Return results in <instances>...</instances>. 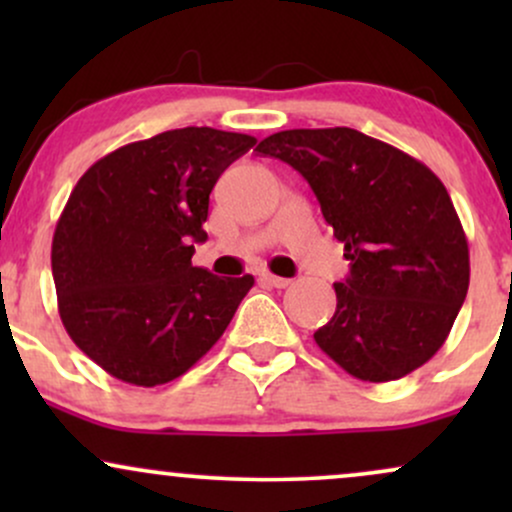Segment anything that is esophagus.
Returning <instances> with one entry per match:
<instances>
[{
    "label": "esophagus",
    "mask_w": 512,
    "mask_h": 512,
    "mask_svg": "<svg viewBox=\"0 0 512 512\" xmlns=\"http://www.w3.org/2000/svg\"><path fill=\"white\" fill-rule=\"evenodd\" d=\"M262 279L267 281L269 286H274V289H286V286H291V279H284V276H276V274H264Z\"/></svg>",
    "instance_id": "34e87169"
}]
</instances>
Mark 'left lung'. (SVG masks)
Masks as SVG:
<instances>
[{
	"instance_id": "left-lung-1",
	"label": "left lung",
	"mask_w": 512,
	"mask_h": 512,
	"mask_svg": "<svg viewBox=\"0 0 512 512\" xmlns=\"http://www.w3.org/2000/svg\"><path fill=\"white\" fill-rule=\"evenodd\" d=\"M257 151L313 187L351 262L337 310L313 337L363 383H390L445 344L469 289V245L431 168L351 127L286 129Z\"/></svg>"
}]
</instances>
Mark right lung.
Segmentation results:
<instances>
[{"label": "right lung", "instance_id": "right-lung-1", "mask_svg": "<svg viewBox=\"0 0 512 512\" xmlns=\"http://www.w3.org/2000/svg\"><path fill=\"white\" fill-rule=\"evenodd\" d=\"M250 134L182 127L120 146L81 175L52 236L72 342L122 383L156 387L221 339L255 279L192 267L219 175Z\"/></svg>", "mask_w": 512, "mask_h": 512}]
</instances>
